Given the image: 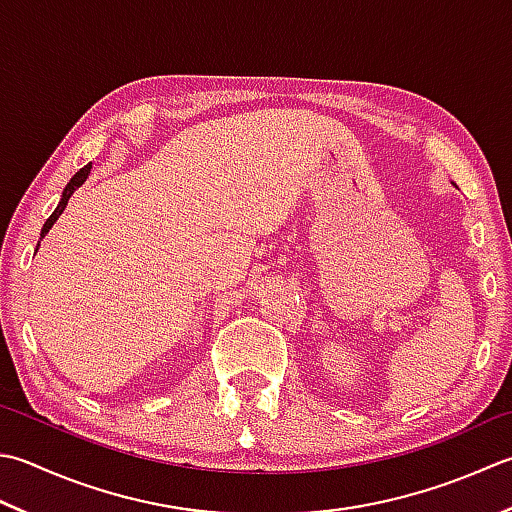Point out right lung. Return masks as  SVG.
<instances>
[{
	"label": "right lung",
	"mask_w": 512,
	"mask_h": 512,
	"mask_svg": "<svg viewBox=\"0 0 512 512\" xmlns=\"http://www.w3.org/2000/svg\"><path fill=\"white\" fill-rule=\"evenodd\" d=\"M88 175H90V164H88V166H84L82 170H77V173H75V177H73V179H70V182L66 184V188H64V193H62V202H59V204H57V208H55V213H53V215H50V217L46 219V224H44V228H42V237H44V235L48 233V230H50V226H53V224L57 222V217L64 213V208H66V204H68V199H70V195H73V193H75V190H77L79 186H82V184L86 182V179H88Z\"/></svg>",
	"instance_id": "add662e5"
}]
</instances>
